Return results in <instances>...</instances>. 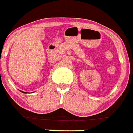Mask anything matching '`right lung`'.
Listing matches in <instances>:
<instances>
[{"mask_svg": "<svg viewBox=\"0 0 133 133\" xmlns=\"http://www.w3.org/2000/svg\"><path fill=\"white\" fill-rule=\"evenodd\" d=\"M22 92H24V93H27V92H23V91H22Z\"/></svg>", "mask_w": 133, "mask_h": 133, "instance_id": "add662e5", "label": "right lung"}]
</instances>
